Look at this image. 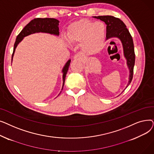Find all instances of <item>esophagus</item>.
I'll return each mask as SVG.
<instances>
[{"mask_svg": "<svg viewBox=\"0 0 154 154\" xmlns=\"http://www.w3.org/2000/svg\"><path fill=\"white\" fill-rule=\"evenodd\" d=\"M83 56L80 53H77L74 56V59L75 60H82L83 59Z\"/></svg>", "mask_w": 154, "mask_h": 154, "instance_id": "esophagus-1", "label": "esophagus"}]
</instances>
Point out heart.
<instances>
[{"mask_svg":"<svg viewBox=\"0 0 154 154\" xmlns=\"http://www.w3.org/2000/svg\"><path fill=\"white\" fill-rule=\"evenodd\" d=\"M67 36L72 43H82V49L85 54L94 55L100 52L103 47L106 27L101 22L94 23L82 19L71 24Z\"/></svg>","mask_w":154,"mask_h":154,"instance_id":"obj_1","label":"heart"}]
</instances>
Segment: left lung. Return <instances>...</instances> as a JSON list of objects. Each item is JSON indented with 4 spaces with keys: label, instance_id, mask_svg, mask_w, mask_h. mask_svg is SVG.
Segmentation results:
<instances>
[{
    "label": "left lung",
    "instance_id": "8db88e82",
    "mask_svg": "<svg viewBox=\"0 0 154 154\" xmlns=\"http://www.w3.org/2000/svg\"><path fill=\"white\" fill-rule=\"evenodd\" d=\"M95 19H100L103 21L107 25L106 28V37L107 40L112 37H117L120 40L122 44L124 54L127 59V64L128 67L130 74H129V80L126 88L131 83L133 78L134 67L135 65V52L132 37L127 29L125 23L114 16L103 15V16H94ZM125 90V89H124Z\"/></svg>",
    "mask_w": 154,
    "mask_h": 154
}]
</instances>
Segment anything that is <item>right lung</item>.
Segmentation results:
<instances>
[{"instance_id": "1", "label": "right lung", "mask_w": 154, "mask_h": 154, "mask_svg": "<svg viewBox=\"0 0 154 154\" xmlns=\"http://www.w3.org/2000/svg\"><path fill=\"white\" fill-rule=\"evenodd\" d=\"M59 21L53 18H37L32 20L26 27H24L19 34L16 38L15 42L14 44L13 54L12 55V61L13 56L15 51V48L17 45L20 42L23 37H25L29 35L34 33H38V32H44V33H48L50 34H53L55 35H59ZM70 60H69L65 65L63 69V85L62 88L65 83L66 74L67 73L69 67L70 66Z\"/></svg>"}]
</instances>
